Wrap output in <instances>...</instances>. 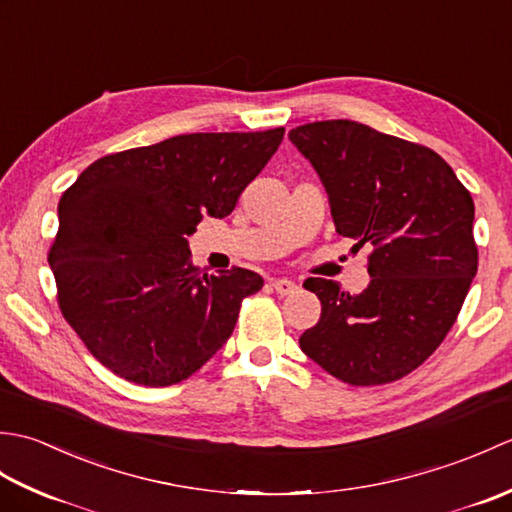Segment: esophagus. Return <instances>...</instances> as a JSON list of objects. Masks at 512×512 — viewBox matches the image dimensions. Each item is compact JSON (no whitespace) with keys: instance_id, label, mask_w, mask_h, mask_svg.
<instances>
[{"instance_id":"esophagus-1","label":"esophagus","mask_w":512,"mask_h":512,"mask_svg":"<svg viewBox=\"0 0 512 512\" xmlns=\"http://www.w3.org/2000/svg\"><path fill=\"white\" fill-rule=\"evenodd\" d=\"M270 286H273V290L279 292V295H292V292L297 290V284L290 279H273L270 281Z\"/></svg>"}]
</instances>
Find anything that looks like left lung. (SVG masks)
<instances>
[{
  "label": "left lung",
  "mask_w": 512,
  "mask_h": 512,
  "mask_svg": "<svg viewBox=\"0 0 512 512\" xmlns=\"http://www.w3.org/2000/svg\"><path fill=\"white\" fill-rule=\"evenodd\" d=\"M288 138L317 169L336 233L372 246L361 295L306 279L321 319L301 334V350L347 385L394 383L438 350L471 288V193L433 149L363 123H306Z\"/></svg>",
  "instance_id": "obj_1"
}]
</instances>
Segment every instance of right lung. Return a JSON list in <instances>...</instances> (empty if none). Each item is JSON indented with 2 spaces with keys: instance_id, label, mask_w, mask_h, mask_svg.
I'll return each instance as SVG.
<instances>
[{
  "instance_id": "1",
  "label": "right lung",
  "mask_w": 512,
  "mask_h": 512,
  "mask_svg": "<svg viewBox=\"0 0 512 512\" xmlns=\"http://www.w3.org/2000/svg\"><path fill=\"white\" fill-rule=\"evenodd\" d=\"M284 138L266 132L182 134L103 156L59 200L48 264L63 319L96 361L129 383L176 385L233 334L253 270L204 273L187 235L226 217Z\"/></svg>"
}]
</instances>
